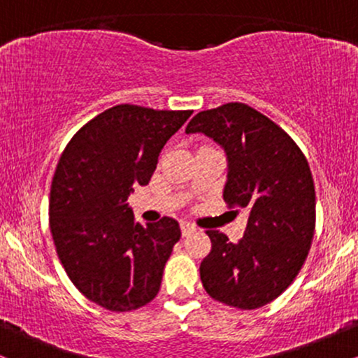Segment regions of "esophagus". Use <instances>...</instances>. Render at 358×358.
Listing matches in <instances>:
<instances>
[{"instance_id": "esophagus-1", "label": "esophagus", "mask_w": 358, "mask_h": 358, "mask_svg": "<svg viewBox=\"0 0 358 358\" xmlns=\"http://www.w3.org/2000/svg\"><path fill=\"white\" fill-rule=\"evenodd\" d=\"M180 227H182V236H190V234H193L196 231V227L193 224H190V222H182V224H180Z\"/></svg>"}]
</instances>
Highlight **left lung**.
Instances as JSON below:
<instances>
[{
    "mask_svg": "<svg viewBox=\"0 0 358 358\" xmlns=\"http://www.w3.org/2000/svg\"><path fill=\"white\" fill-rule=\"evenodd\" d=\"M185 131L224 148V200L248 213L236 244L207 231L212 249L200 264L205 291L239 310L268 305L298 276L313 241L315 183L305 155L285 129L242 102L202 110Z\"/></svg>",
    "mask_w": 358,
    "mask_h": 358,
    "instance_id": "8db88e82",
    "label": "left lung"
}]
</instances>
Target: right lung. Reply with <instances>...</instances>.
Wrapping results in <instances>:
<instances>
[{"mask_svg":"<svg viewBox=\"0 0 358 358\" xmlns=\"http://www.w3.org/2000/svg\"><path fill=\"white\" fill-rule=\"evenodd\" d=\"M193 110L114 106L65 146L50 188V231L73 286L109 311L138 310L158 294L180 225H141L127 196L150 183L163 146Z\"/></svg>","mask_w":358,"mask_h":358,"instance_id":"1","label":"right lung"}]
</instances>
